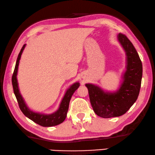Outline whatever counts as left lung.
Here are the masks:
<instances>
[{"instance_id":"1","label":"left lung","mask_w":155,"mask_h":155,"mask_svg":"<svg viewBox=\"0 0 155 155\" xmlns=\"http://www.w3.org/2000/svg\"><path fill=\"white\" fill-rule=\"evenodd\" d=\"M118 40L127 56L126 71L118 90L105 92L96 85L86 84L94 113L105 118L124 114L136 101L142 82V64L134 45L123 34L118 35Z\"/></svg>"}]
</instances>
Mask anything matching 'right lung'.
<instances>
[{
	"label": "right lung",
	"mask_w": 155,
	"mask_h": 155,
	"mask_svg": "<svg viewBox=\"0 0 155 155\" xmlns=\"http://www.w3.org/2000/svg\"><path fill=\"white\" fill-rule=\"evenodd\" d=\"M25 46L26 44H24L23 45V47L21 48L20 53L18 54L17 61H16L15 67L14 69V71H13L12 75V85L13 92H14L15 97L16 99H17L19 107H20L21 111L26 117H28L29 119H31V120L35 122V123L39 124L41 126L53 127L58 125V124L62 123V122L65 120V118H66L68 109H69V105L71 98L74 92L77 90L78 87L80 86V83L75 82L67 89L63 98L62 99L61 104H60L59 108L55 112L51 114H44L34 112L33 111L30 110L28 106L26 105L23 97L21 95L20 91H19L17 80L19 62H20L21 55L23 52V50L24 48H25Z\"/></svg>",
	"instance_id": "right-lung-1"
}]
</instances>
